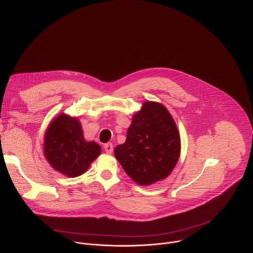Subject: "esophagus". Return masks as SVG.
I'll return each instance as SVG.
<instances>
[{"instance_id": "obj_1", "label": "esophagus", "mask_w": 253, "mask_h": 253, "mask_svg": "<svg viewBox=\"0 0 253 253\" xmlns=\"http://www.w3.org/2000/svg\"><path fill=\"white\" fill-rule=\"evenodd\" d=\"M104 149L106 151V153L111 154L113 152V144L112 143H107L104 145Z\"/></svg>"}]
</instances>
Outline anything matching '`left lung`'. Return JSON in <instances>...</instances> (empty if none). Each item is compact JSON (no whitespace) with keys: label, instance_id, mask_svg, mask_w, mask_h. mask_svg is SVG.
<instances>
[{"label":"left lung","instance_id":"1","mask_svg":"<svg viewBox=\"0 0 253 253\" xmlns=\"http://www.w3.org/2000/svg\"><path fill=\"white\" fill-rule=\"evenodd\" d=\"M180 151V135L167 108L158 102L147 101L133 115L126 141L115 148L114 153L133 181L148 186L171 174Z\"/></svg>","mask_w":253,"mask_h":253}]
</instances>
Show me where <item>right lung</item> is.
<instances>
[{"mask_svg":"<svg viewBox=\"0 0 253 253\" xmlns=\"http://www.w3.org/2000/svg\"><path fill=\"white\" fill-rule=\"evenodd\" d=\"M101 154V146L86 141L80 121L62 113L49 124L44 138V155L61 174L77 177L85 173Z\"/></svg>","mask_w":253,"mask_h":253,"instance_id":"add662e5","label":"right lung"}]
</instances>
